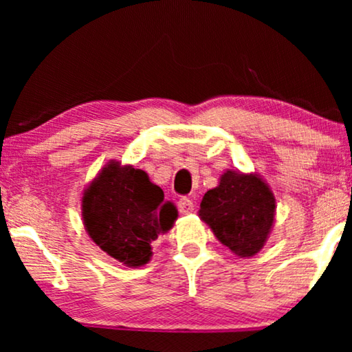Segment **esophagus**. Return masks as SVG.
I'll return each mask as SVG.
<instances>
[{"instance_id": "esophagus-1", "label": "esophagus", "mask_w": 352, "mask_h": 352, "mask_svg": "<svg viewBox=\"0 0 352 352\" xmlns=\"http://www.w3.org/2000/svg\"><path fill=\"white\" fill-rule=\"evenodd\" d=\"M177 210H179L181 214H189L194 211V201L187 199V197H181V199L177 200Z\"/></svg>"}]
</instances>
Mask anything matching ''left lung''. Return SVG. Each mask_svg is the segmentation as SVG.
<instances>
[{
	"label": "left lung",
	"mask_w": 352,
	"mask_h": 352,
	"mask_svg": "<svg viewBox=\"0 0 352 352\" xmlns=\"http://www.w3.org/2000/svg\"><path fill=\"white\" fill-rule=\"evenodd\" d=\"M276 200L258 176L224 173L219 186L206 192L200 216L216 237L239 256L263 248L274 223Z\"/></svg>",
	"instance_id": "1"
}]
</instances>
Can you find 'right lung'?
Masks as SVG:
<instances>
[{
  "mask_svg": "<svg viewBox=\"0 0 352 352\" xmlns=\"http://www.w3.org/2000/svg\"><path fill=\"white\" fill-rule=\"evenodd\" d=\"M177 211L142 170L110 163L83 197L89 237L126 266H142L152 242L175 223Z\"/></svg>",
  "mask_w": 352,
  "mask_h": 352,
  "instance_id": "add662e5",
  "label": "right lung"
}]
</instances>
